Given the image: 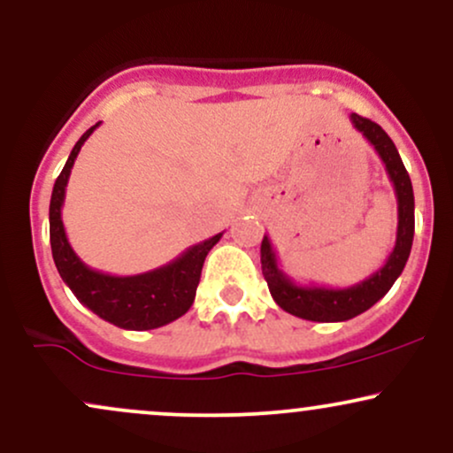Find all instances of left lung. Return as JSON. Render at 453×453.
Instances as JSON below:
<instances>
[{
    "label": "left lung",
    "mask_w": 453,
    "mask_h": 453,
    "mask_svg": "<svg viewBox=\"0 0 453 453\" xmlns=\"http://www.w3.org/2000/svg\"><path fill=\"white\" fill-rule=\"evenodd\" d=\"M351 123L364 138L371 142L381 157L386 173L394 185V194L398 202V227H396V244L389 253L386 264L372 273L371 277L351 285V288H324V285H300L294 283L288 274L279 266L277 253H274L273 242L268 236L262 241V274L266 279L270 296L274 298L280 309L288 311L300 319L309 321H347L356 315L371 309L377 300L389 292L394 280L400 277L407 264L411 244H413L415 232V200L413 185H411L409 173L400 159L392 138L383 132L371 119H364L360 114L351 112Z\"/></svg>",
    "instance_id": "obj_1"
}]
</instances>
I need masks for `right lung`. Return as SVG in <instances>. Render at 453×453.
<instances>
[{
    "instance_id": "add662e5",
    "label": "right lung",
    "mask_w": 453,
    "mask_h": 453,
    "mask_svg": "<svg viewBox=\"0 0 453 453\" xmlns=\"http://www.w3.org/2000/svg\"><path fill=\"white\" fill-rule=\"evenodd\" d=\"M97 126L100 123H96L78 138L64 170L55 180L49 209L50 249H53L55 266L72 294L102 319L111 321L123 330H153V327H161L179 319L191 309L204 259L211 249L219 242L223 232L215 234L209 241L194 244L165 266L142 274L117 277V274H106L87 266L67 241L64 221H61V209H64L72 165H74L85 140L91 136Z\"/></svg>"
}]
</instances>
